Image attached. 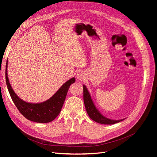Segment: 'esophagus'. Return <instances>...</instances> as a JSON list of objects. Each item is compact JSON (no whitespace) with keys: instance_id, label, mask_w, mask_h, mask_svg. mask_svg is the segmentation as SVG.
Segmentation results:
<instances>
[{"instance_id":"1","label":"esophagus","mask_w":157,"mask_h":157,"mask_svg":"<svg viewBox=\"0 0 157 157\" xmlns=\"http://www.w3.org/2000/svg\"><path fill=\"white\" fill-rule=\"evenodd\" d=\"M76 78H77L78 79H79V80H80V81L84 80V79H85V76H84V75H83V74L81 72H78V73L77 74Z\"/></svg>"}]
</instances>
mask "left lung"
Returning a JSON list of instances; mask_svg holds the SVG:
<instances>
[{
  "instance_id": "1",
  "label": "left lung",
  "mask_w": 157,
  "mask_h": 157,
  "mask_svg": "<svg viewBox=\"0 0 157 157\" xmlns=\"http://www.w3.org/2000/svg\"><path fill=\"white\" fill-rule=\"evenodd\" d=\"M83 100H84L85 108L89 117L92 120L98 123H101V124L112 125L125 120V119H121V120H114L105 117L104 116H103V115L100 113V111H98L95 107L91 98V95H90L86 86L85 85H83Z\"/></svg>"
}]
</instances>
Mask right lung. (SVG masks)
Returning a JSON list of instances; mask_svg holds the SVG:
<instances>
[{
  "mask_svg": "<svg viewBox=\"0 0 157 157\" xmlns=\"http://www.w3.org/2000/svg\"><path fill=\"white\" fill-rule=\"evenodd\" d=\"M7 60L6 65V81L8 91L16 108L24 117L37 123L52 121L59 114L63 105L70 85L76 79L72 78L66 81L48 100L40 103H29L18 97L13 90L7 76Z\"/></svg>",
  "mask_w": 157,
  "mask_h": 157,
  "instance_id": "obj_1",
  "label": "right lung"
}]
</instances>
